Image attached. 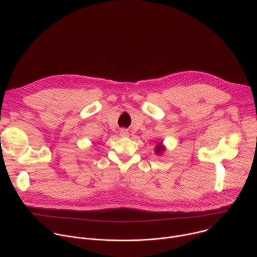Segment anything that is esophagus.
Instances as JSON below:
<instances>
[{
    "label": "esophagus",
    "mask_w": 257,
    "mask_h": 257,
    "mask_svg": "<svg viewBox=\"0 0 257 257\" xmlns=\"http://www.w3.org/2000/svg\"><path fill=\"white\" fill-rule=\"evenodd\" d=\"M120 135H121L122 137H127V136H129V132H128L127 129L122 128V129H120Z\"/></svg>",
    "instance_id": "34e87169"
}]
</instances>
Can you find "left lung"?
Listing matches in <instances>:
<instances>
[{
  "label": "left lung",
  "mask_w": 257,
  "mask_h": 257,
  "mask_svg": "<svg viewBox=\"0 0 257 257\" xmlns=\"http://www.w3.org/2000/svg\"><path fill=\"white\" fill-rule=\"evenodd\" d=\"M163 151H164V148H163V146H162V143L158 144V145H157V148H156V153H158V154H161Z\"/></svg>",
  "instance_id": "1"
}]
</instances>
